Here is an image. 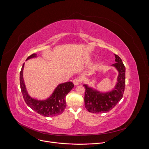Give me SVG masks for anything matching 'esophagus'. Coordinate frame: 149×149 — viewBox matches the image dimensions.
<instances>
[{
    "label": "esophagus",
    "instance_id": "1",
    "mask_svg": "<svg viewBox=\"0 0 149 149\" xmlns=\"http://www.w3.org/2000/svg\"><path fill=\"white\" fill-rule=\"evenodd\" d=\"M73 82H74V85H75V86H77V85H79L81 82V80L79 78H76L74 79Z\"/></svg>",
    "mask_w": 149,
    "mask_h": 149
}]
</instances>
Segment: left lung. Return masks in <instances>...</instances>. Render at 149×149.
<instances>
[{
	"label": "left lung",
	"mask_w": 149,
	"mask_h": 149,
	"mask_svg": "<svg viewBox=\"0 0 149 149\" xmlns=\"http://www.w3.org/2000/svg\"><path fill=\"white\" fill-rule=\"evenodd\" d=\"M114 55L116 62L111 66L117 70L118 76L115 87L112 90L102 92L90 87L88 84H83L86 88L85 107L90 113H107L113 109L123 98L125 84V68L121 59L118 55Z\"/></svg>",
	"instance_id": "left-lung-1"
}]
</instances>
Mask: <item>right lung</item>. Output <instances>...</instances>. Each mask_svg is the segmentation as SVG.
Returning <instances> with one entry per match:
<instances>
[{"mask_svg": "<svg viewBox=\"0 0 149 149\" xmlns=\"http://www.w3.org/2000/svg\"><path fill=\"white\" fill-rule=\"evenodd\" d=\"M37 57L36 54H33L26 61ZM24 65L25 63L20 72V84L23 97L28 107L44 117H53L62 114L66 107V95L74 88V84L71 81L59 84L48 98L37 100L30 96L26 90L23 77Z\"/></svg>", "mask_w": 149, "mask_h": 149, "instance_id": "add662e5", "label": "right lung"}]
</instances>
